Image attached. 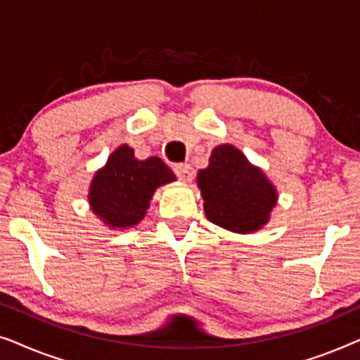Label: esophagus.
<instances>
[{
	"instance_id": "34e87169",
	"label": "esophagus",
	"mask_w": 360,
	"mask_h": 360,
	"mask_svg": "<svg viewBox=\"0 0 360 360\" xmlns=\"http://www.w3.org/2000/svg\"><path fill=\"white\" fill-rule=\"evenodd\" d=\"M175 174H176V176H179V179L181 180V181H185V184H188V181H191L193 180V169H191V165H188V164H181V165H176L175 167Z\"/></svg>"
}]
</instances>
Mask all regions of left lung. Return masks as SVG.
Segmentation results:
<instances>
[{"mask_svg":"<svg viewBox=\"0 0 360 360\" xmlns=\"http://www.w3.org/2000/svg\"><path fill=\"white\" fill-rule=\"evenodd\" d=\"M205 214L211 223L238 234H249L269 223L278 191L260 167L233 144L216 146L210 164L196 175Z\"/></svg>","mask_w":360,"mask_h":360,"instance_id":"8db88e82","label":"left lung"}]
</instances>
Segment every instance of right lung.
<instances>
[{
	"label": "right lung",
	"mask_w": 360,
	"mask_h": 360,
	"mask_svg": "<svg viewBox=\"0 0 360 360\" xmlns=\"http://www.w3.org/2000/svg\"><path fill=\"white\" fill-rule=\"evenodd\" d=\"M175 180L159 157L139 160L132 147L122 144L93 175L88 203L108 228L129 229L144 219L155 190Z\"/></svg>",
	"instance_id": "obj_1"
}]
</instances>
